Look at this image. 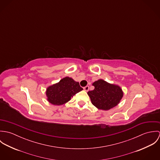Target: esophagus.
I'll return each instance as SVG.
<instances>
[{"mask_svg": "<svg viewBox=\"0 0 160 160\" xmlns=\"http://www.w3.org/2000/svg\"><path fill=\"white\" fill-rule=\"evenodd\" d=\"M83 89H84V91H89V86H86V87H84Z\"/></svg>", "mask_w": 160, "mask_h": 160, "instance_id": "esophagus-1", "label": "esophagus"}]
</instances>
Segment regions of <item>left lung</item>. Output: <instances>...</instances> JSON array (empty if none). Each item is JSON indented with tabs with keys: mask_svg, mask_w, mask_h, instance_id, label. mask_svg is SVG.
<instances>
[{
	"mask_svg": "<svg viewBox=\"0 0 160 160\" xmlns=\"http://www.w3.org/2000/svg\"><path fill=\"white\" fill-rule=\"evenodd\" d=\"M95 89L88 92L92 104L97 108L108 110L116 106L123 96L121 89L114 84L99 79L92 84Z\"/></svg>",
	"mask_w": 160,
	"mask_h": 160,
	"instance_id": "obj_1",
	"label": "left lung"
}]
</instances>
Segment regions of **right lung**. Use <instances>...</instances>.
Wrapping results in <instances>:
<instances>
[{"instance_id":"1","label":"right lung","mask_w":160,"mask_h":160,"mask_svg":"<svg viewBox=\"0 0 160 160\" xmlns=\"http://www.w3.org/2000/svg\"><path fill=\"white\" fill-rule=\"evenodd\" d=\"M82 89L78 82L66 77L59 82L48 87L46 95L50 103L55 105H61L68 102L73 95Z\"/></svg>"}]
</instances>
